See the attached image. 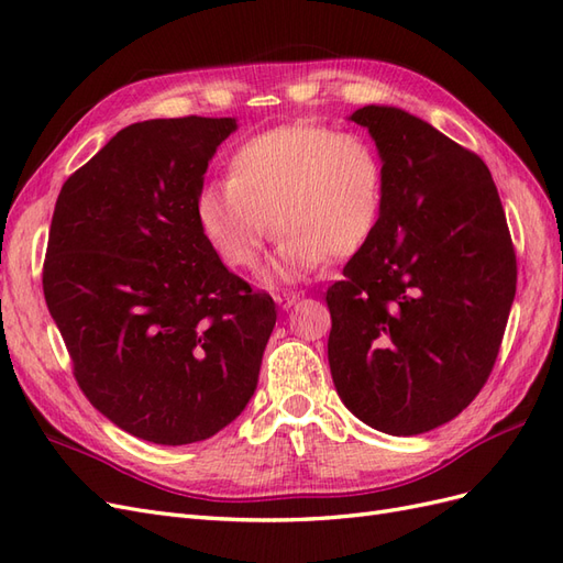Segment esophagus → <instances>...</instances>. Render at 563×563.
<instances>
[{
  "label": "esophagus",
  "mask_w": 563,
  "mask_h": 563,
  "mask_svg": "<svg viewBox=\"0 0 563 563\" xmlns=\"http://www.w3.org/2000/svg\"><path fill=\"white\" fill-rule=\"evenodd\" d=\"M275 300L282 305L284 310H288V308H294V305L300 300V294H296V291H279L275 296Z\"/></svg>",
  "instance_id": "34e87169"
}]
</instances>
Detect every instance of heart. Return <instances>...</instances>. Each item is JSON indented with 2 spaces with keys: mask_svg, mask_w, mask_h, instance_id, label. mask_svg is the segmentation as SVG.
Masks as SVG:
<instances>
[{
  "mask_svg": "<svg viewBox=\"0 0 563 563\" xmlns=\"http://www.w3.org/2000/svg\"><path fill=\"white\" fill-rule=\"evenodd\" d=\"M385 164L362 133L291 124L255 135L234 152L228 183L203 185L197 216L230 267L251 269L282 232L272 277L296 279L323 258H350L376 232Z\"/></svg>",
  "mask_w": 563,
  "mask_h": 563,
  "instance_id": "obj_1",
  "label": "heart"
}]
</instances>
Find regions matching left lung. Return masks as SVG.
Returning <instances> with one entry per match:
<instances>
[{"label":"left lung","instance_id":"8db88e82","mask_svg":"<svg viewBox=\"0 0 563 563\" xmlns=\"http://www.w3.org/2000/svg\"><path fill=\"white\" fill-rule=\"evenodd\" d=\"M385 164L380 223L329 286V366L350 411L395 437L453 420L486 385L517 291L479 155L399 108L366 106Z\"/></svg>","mask_w":563,"mask_h":563}]
</instances>
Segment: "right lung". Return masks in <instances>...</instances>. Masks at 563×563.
<instances>
[{
    "label": "right lung",
    "instance_id": "right-lung-1",
    "mask_svg": "<svg viewBox=\"0 0 563 563\" xmlns=\"http://www.w3.org/2000/svg\"><path fill=\"white\" fill-rule=\"evenodd\" d=\"M232 117L150 119L65 180L44 298L87 399L162 446L209 439L258 385L277 310L218 258L197 216Z\"/></svg>",
    "mask_w": 563,
    "mask_h": 563
}]
</instances>
